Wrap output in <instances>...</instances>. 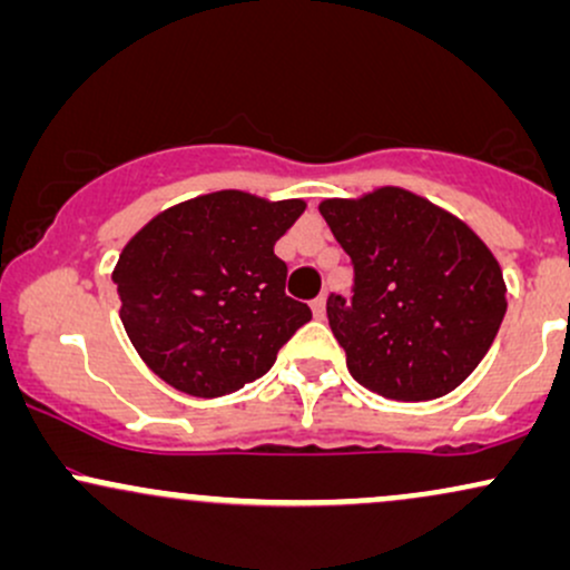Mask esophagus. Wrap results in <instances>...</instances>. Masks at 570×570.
<instances>
[{
    "mask_svg": "<svg viewBox=\"0 0 570 570\" xmlns=\"http://www.w3.org/2000/svg\"><path fill=\"white\" fill-rule=\"evenodd\" d=\"M311 307H313V316L324 318L326 316V294H318V297L311 303Z\"/></svg>",
    "mask_w": 570,
    "mask_h": 570,
    "instance_id": "obj_1",
    "label": "esophagus"
}]
</instances>
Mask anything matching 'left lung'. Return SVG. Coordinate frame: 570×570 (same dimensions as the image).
<instances>
[{
  "label": "left lung",
  "instance_id": "1",
  "mask_svg": "<svg viewBox=\"0 0 570 570\" xmlns=\"http://www.w3.org/2000/svg\"><path fill=\"white\" fill-rule=\"evenodd\" d=\"M318 212L353 265L351 297H326L353 381L394 402L458 389L507 313L490 248L461 219L399 187L324 200Z\"/></svg>",
  "mask_w": 570,
  "mask_h": 570
}]
</instances>
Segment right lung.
Instances as JSON below:
<instances>
[{
    "instance_id": "right-lung-1",
    "label": "right lung",
    "mask_w": 570,
    "mask_h": 570,
    "mask_svg": "<svg viewBox=\"0 0 570 570\" xmlns=\"http://www.w3.org/2000/svg\"><path fill=\"white\" fill-rule=\"evenodd\" d=\"M305 212L238 189L168 208L130 238L115 267L120 318L155 375L189 396H225L263 377L311 322L284 292L273 246Z\"/></svg>"
}]
</instances>
